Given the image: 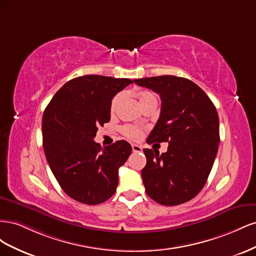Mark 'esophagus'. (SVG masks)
Here are the masks:
<instances>
[{"instance_id":"esophagus-1","label":"esophagus","mask_w":256,"mask_h":256,"mask_svg":"<svg viewBox=\"0 0 256 256\" xmlns=\"http://www.w3.org/2000/svg\"><path fill=\"white\" fill-rule=\"evenodd\" d=\"M132 150H134V152H142V147L140 145L132 144Z\"/></svg>"}]
</instances>
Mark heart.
Masks as SVG:
<instances>
[{
    "label": "heart",
    "instance_id": "1",
    "mask_svg": "<svg viewBox=\"0 0 256 256\" xmlns=\"http://www.w3.org/2000/svg\"><path fill=\"white\" fill-rule=\"evenodd\" d=\"M122 98H124L122 92H118V94H116L113 97L111 104H110V111L112 113H114L116 110H118V108L122 100ZM138 102H140L142 106H144L145 104H150L152 102H157V98L152 94V92H141L140 96H138ZM120 131L124 136H127L128 138H131V140H138V138H140L142 136L141 128H138L136 126H132V125L122 126Z\"/></svg>",
    "mask_w": 256,
    "mask_h": 256
}]
</instances>
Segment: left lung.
Returning a JSON list of instances; mask_svg holds the SVG:
<instances>
[{"instance_id":"1","label":"left lung","mask_w":256,"mask_h":256,"mask_svg":"<svg viewBox=\"0 0 256 256\" xmlns=\"http://www.w3.org/2000/svg\"><path fill=\"white\" fill-rule=\"evenodd\" d=\"M159 94L160 118L147 143L168 142V152L144 148L145 191L161 205L175 206L198 194L220 142L219 116L205 92L186 78L159 76L134 80Z\"/></svg>"}]
</instances>
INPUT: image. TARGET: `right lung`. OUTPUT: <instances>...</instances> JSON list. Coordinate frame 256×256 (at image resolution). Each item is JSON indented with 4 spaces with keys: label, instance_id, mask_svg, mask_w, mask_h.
Listing matches in <instances>:
<instances>
[{
    "label": "right lung",
    "instance_id": "right-lung-1",
    "mask_svg": "<svg viewBox=\"0 0 256 256\" xmlns=\"http://www.w3.org/2000/svg\"><path fill=\"white\" fill-rule=\"evenodd\" d=\"M130 79L88 74L65 83L46 108L42 145L51 171L67 196L88 205L109 200L118 184V168L132 148L116 141L102 148L94 141L109 122L110 104Z\"/></svg>",
    "mask_w": 256,
    "mask_h": 256
}]
</instances>
